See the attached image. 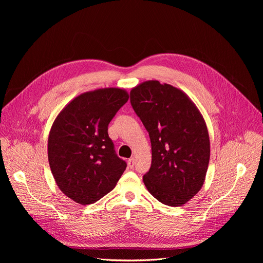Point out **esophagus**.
Wrapping results in <instances>:
<instances>
[{"instance_id":"obj_1","label":"esophagus","mask_w":263,"mask_h":263,"mask_svg":"<svg viewBox=\"0 0 263 263\" xmlns=\"http://www.w3.org/2000/svg\"><path fill=\"white\" fill-rule=\"evenodd\" d=\"M128 166H129V168H131V170L134 167V159H133V158H131V159L128 160Z\"/></svg>"}]
</instances>
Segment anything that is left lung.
Returning <instances> with one entry per match:
<instances>
[{
  "label": "left lung",
  "mask_w": 263,
  "mask_h": 263,
  "mask_svg": "<svg viewBox=\"0 0 263 263\" xmlns=\"http://www.w3.org/2000/svg\"><path fill=\"white\" fill-rule=\"evenodd\" d=\"M130 101L151 139L152 164L142 178L146 190L164 205L186 204L202 189L209 164L203 116L184 91L157 80L133 87Z\"/></svg>",
  "instance_id": "obj_1"
}]
</instances>
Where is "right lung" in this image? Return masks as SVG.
I'll list each match as a JSON object with an SVG mask.
<instances>
[{
	"instance_id": "right-lung-1",
	"label": "right lung",
	"mask_w": 263,
	"mask_h": 263,
	"mask_svg": "<svg viewBox=\"0 0 263 263\" xmlns=\"http://www.w3.org/2000/svg\"><path fill=\"white\" fill-rule=\"evenodd\" d=\"M129 93L118 87L81 93L59 112L48 139L49 164L59 190L81 205L115 189L127 167L115 151L108 125Z\"/></svg>"
}]
</instances>
